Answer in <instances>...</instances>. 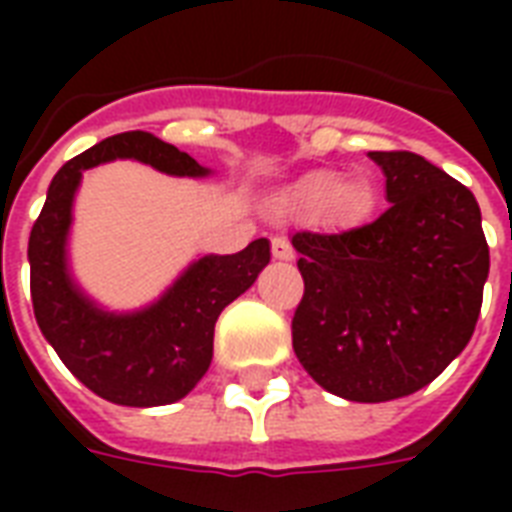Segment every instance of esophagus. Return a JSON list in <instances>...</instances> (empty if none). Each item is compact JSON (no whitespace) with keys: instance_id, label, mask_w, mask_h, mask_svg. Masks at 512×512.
I'll return each instance as SVG.
<instances>
[{"instance_id":"34e87169","label":"esophagus","mask_w":512,"mask_h":512,"mask_svg":"<svg viewBox=\"0 0 512 512\" xmlns=\"http://www.w3.org/2000/svg\"><path fill=\"white\" fill-rule=\"evenodd\" d=\"M271 252L276 260H292V257H295V249H292V244H289L284 236H273Z\"/></svg>"}]
</instances>
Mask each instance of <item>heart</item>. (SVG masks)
<instances>
[{
  "label": "heart",
  "mask_w": 512,
  "mask_h": 512,
  "mask_svg": "<svg viewBox=\"0 0 512 512\" xmlns=\"http://www.w3.org/2000/svg\"><path fill=\"white\" fill-rule=\"evenodd\" d=\"M342 185V177L340 172H316V175L308 180V183L303 185V199L308 201V204H327L329 199H340L342 204H350L353 201V193L350 191H341L337 194L336 191L340 190Z\"/></svg>",
  "instance_id": "heart-1"
}]
</instances>
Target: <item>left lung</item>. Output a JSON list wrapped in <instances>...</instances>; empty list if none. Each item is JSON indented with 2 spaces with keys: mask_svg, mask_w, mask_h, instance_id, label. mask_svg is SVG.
<instances>
[{
  "mask_svg": "<svg viewBox=\"0 0 512 512\" xmlns=\"http://www.w3.org/2000/svg\"><path fill=\"white\" fill-rule=\"evenodd\" d=\"M390 207L340 233L300 231L292 348L321 388L361 404L433 382L476 329L489 244L476 196L412 151H369Z\"/></svg>",
  "mask_w": 512,
  "mask_h": 512,
  "instance_id": "obj_1",
  "label": "left lung"
}]
</instances>
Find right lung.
<instances>
[{
	"instance_id": "obj_1",
	"label": "right lung",
	"mask_w": 512,
	"mask_h": 512,
	"mask_svg": "<svg viewBox=\"0 0 512 512\" xmlns=\"http://www.w3.org/2000/svg\"><path fill=\"white\" fill-rule=\"evenodd\" d=\"M114 159H138L177 177H204L201 167L151 132H122L74 156L52 177L47 201L28 236L31 303L60 361L92 393L122 406H164L188 396L212 361L215 321L255 284L271 260L268 239L236 255H207L138 313H106L79 292L66 265L71 204L82 172Z\"/></svg>"
}]
</instances>
